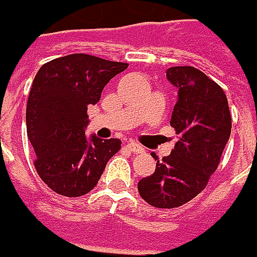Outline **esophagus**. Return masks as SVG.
Masks as SVG:
<instances>
[{
	"instance_id": "34e87169",
	"label": "esophagus",
	"mask_w": 257,
	"mask_h": 257,
	"mask_svg": "<svg viewBox=\"0 0 257 257\" xmlns=\"http://www.w3.org/2000/svg\"><path fill=\"white\" fill-rule=\"evenodd\" d=\"M127 149L132 152V153H143L144 152V149L140 146V144H137V143H133V142H130V143L127 144Z\"/></svg>"
}]
</instances>
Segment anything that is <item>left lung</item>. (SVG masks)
Here are the masks:
<instances>
[{"label":"left lung","instance_id":"obj_1","mask_svg":"<svg viewBox=\"0 0 257 257\" xmlns=\"http://www.w3.org/2000/svg\"><path fill=\"white\" fill-rule=\"evenodd\" d=\"M166 77L177 88L170 125L179 142L162 160L152 153L156 170L137 184L140 196L159 209L179 207L202 192L232 132L229 104L220 85L194 67H170Z\"/></svg>","mask_w":257,"mask_h":257}]
</instances>
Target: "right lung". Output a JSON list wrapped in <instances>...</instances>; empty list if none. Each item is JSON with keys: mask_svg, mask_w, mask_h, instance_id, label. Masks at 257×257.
Wrapping results in <instances>:
<instances>
[{"mask_svg": "<svg viewBox=\"0 0 257 257\" xmlns=\"http://www.w3.org/2000/svg\"><path fill=\"white\" fill-rule=\"evenodd\" d=\"M127 67L94 55L70 54L38 70L27 101V136L37 156V173L55 193L87 194L120 150L118 139L87 137V108L100 101L107 83Z\"/></svg>", "mask_w": 257, "mask_h": 257, "instance_id": "1", "label": "right lung"}]
</instances>
